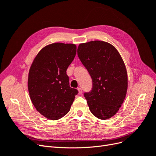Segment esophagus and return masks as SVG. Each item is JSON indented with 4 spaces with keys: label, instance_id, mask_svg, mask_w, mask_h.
Wrapping results in <instances>:
<instances>
[{
    "label": "esophagus",
    "instance_id": "1",
    "mask_svg": "<svg viewBox=\"0 0 156 156\" xmlns=\"http://www.w3.org/2000/svg\"><path fill=\"white\" fill-rule=\"evenodd\" d=\"M77 90H78V91H79V94H82V92H83L82 88H78Z\"/></svg>",
    "mask_w": 156,
    "mask_h": 156
}]
</instances>
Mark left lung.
<instances>
[{"label": "left lung", "instance_id": "8db88e82", "mask_svg": "<svg viewBox=\"0 0 156 156\" xmlns=\"http://www.w3.org/2000/svg\"><path fill=\"white\" fill-rule=\"evenodd\" d=\"M77 55L92 78V89L84 93L90 111L100 119H110L126 95L127 75L123 60L114 46L102 41L81 44Z\"/></svg>", "mask_w": 156, "mask_h": 156}]
</instances>
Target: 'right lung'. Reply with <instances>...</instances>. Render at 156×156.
Returning a JSON list of instances; mask_svg holds the SVG:
<instances>
[{"label": "right lung", "instance_id": "add662e5", "mask_svg": "<svg viewBox=\"0 0 156 156\" xmlns=\"http://www.w3.org/2000/svg\"><path fill=\"white\" fill-rule=\"evenodd\" d=\"M76 51L74 44H52L33 61L28 80L30 97L36 110L47 119L55 120L65 116L78 94L69 87L66 74Z\"/></svg>", "mask_w": 156, "mask_h": 156}]
</instances>
